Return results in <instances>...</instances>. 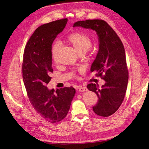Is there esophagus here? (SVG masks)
Here are the masks:
<instances>
[{"label":"esophagus","instance_id":"esophagus-1","mask_svg":"<svg viewBox=\"0 0 149 149\" xmlns=\"http://www.w3.org/2000/svg\"><path fill=\"white\" fill-rule=\"evenodd\" d=\"M78 88H79V92H85V91H87V90L86 87L79 86Z\"/></svg>","mask_w":149,"mask_h":149}]
</instances>
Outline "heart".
Segmentation results:
<instances>
[{
  "label": "heart",
  "mask_w": 149,
  "mask_h": 149,
  "mask_svg": "<svg viewBox=\"0 0 149 149\" xmlns=\"http://www.w3.org/2000/svg\"><path fill=\"white\" fill-rule=\"evenodd\" d=\"M65 43L72 46L78 54H84L91 48L92 45L91 38L88 35L79 32H75L69 34L65 38ZM60 45L58 42H56L52 45L51 56L53 61H56Z\"/></svg>",
  "instance_id": "heart-1"
}]
</instances>
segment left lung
Masks as SVG:
<instances>
[{
	"label": "left lung",
	"mask_w": 149,
	"mask_h": 149,
	"mask_svg": "<svg viewBox=\"0 0 149 149\" xmlns=\"http://www.w3.org/2000/svg\"><path fill=\"white\" fill-rule=\"evenodd\" d=\"M73 27L91 29L97 32L99 50L91 71H97L96 75L106 83L102 88L93 83L88 84L87 87L98 97L97 104L93 106V112L99 116H110L122 104L127 88L128 70L123 45L116 32L103 20L77 21Z\"/></svg>",
	"instance_id": "1"
}]
</instances>
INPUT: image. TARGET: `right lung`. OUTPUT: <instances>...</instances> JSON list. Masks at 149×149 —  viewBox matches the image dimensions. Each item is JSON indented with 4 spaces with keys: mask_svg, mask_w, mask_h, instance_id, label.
Masks as SVG:
<instances>
[{
    "mask_svg": "<svg viewBox=\"0 0 149 149\" xmlns=\"http://www.w3.org/2000/svg\"><path fill=\"white\" fill-rule=\"evenodd\" d=\"M67 21L62 19L38 27L24 51L22 75L28 98L38 114L50 123L60 122L67 116L76 92L71 86L56 91L46 86L53 72L52 44Z\"/></svg>",
    "mask_w": 149,
    "mask_h": 149,
    "instance_id": "right-lung-1",
    "label": "right lung"
}]
</instances>
